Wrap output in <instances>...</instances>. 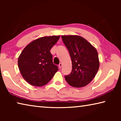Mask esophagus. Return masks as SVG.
I'll return each mask as SVG.
<instances>
[{"mask_svg":"<svg viewBox=\"0 0 121 121\" xmlns=\"http://www.w3.org/2000/svg\"><path fill=\"white\" fill-rule=\"evenodd\" d=\"M62 63H60V64L59 65V68H60V69H61V67H62Z\"/></svg>","mask_w":121,"mask_h":121,"instance_id":"esophagus-1","label":"esophagus"}]
</instances>
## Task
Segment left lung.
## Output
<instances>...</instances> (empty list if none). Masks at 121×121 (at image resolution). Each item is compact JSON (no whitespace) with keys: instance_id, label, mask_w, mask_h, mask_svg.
Instances as JSON below:
<instances>
[{"instance_id":"1","label":"left lung","mask_w":121,"mask_h":121,"mask_svg":"<svg viewBox=\"0 0 121 121\" xmlns=\"http://www.w3.org/2000/svg\"><path fill=\"white\" fill-rule=\"evenodd\" d=\"M63 43L68 48L72 63V71L65 79L74 87L85 86L91 82L99 68L96 48L82 37L62 35Z\"/></svg>"}]
</instances>
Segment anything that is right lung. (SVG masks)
<instances>
[{
    "label": "right lung",
    "mask_w": 121,
    "mask_h": 121,
    "mask_svg": "<svg viewBox=\"0 0 121 121\" xmlns=\"http://www.w3.org/2000/svg\"><path fill=\"white\" fill-rule=\"evenodd\" d=\"M60 36H45L34 40L26 46L19 56L18 67L22 76L35 86L48 84L58 67L53 64L51 49Z\"/></svg>",
    "instance_id": "right-lung-1"
}]
</instances>
